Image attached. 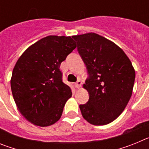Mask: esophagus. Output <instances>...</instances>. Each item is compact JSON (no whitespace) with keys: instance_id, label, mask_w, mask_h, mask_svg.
Returning a JSON list of instances; mask_svg holds the SVG:
<instances>
[{"instance_id":"obj_1","label":"esophagus","mask_w":149,"mask_h":149,"mask_svg":"<svg viewBox=\"0 0 149 149\" xmlns=\"http://www.w3.org/2000/svg\"><path fill=\"white\" fill-rule=\"evenodd\" d=\"M81 84H82V81H77V82L75 83V84H74V86H75L76 88L79 89V88H81Z\"/></svg>"}]
</instances>
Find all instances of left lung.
Segmentation results:
<instances>
[{
  "mask_svg": "<svg viewBox=\"0 0 149 149\" xmlns=\"http://www.w3.org/2000/svg\"><path fill=\"white\" fill-rule=\"evenodd\" d=\"M89 77L83 85L89 101L80 105L84 119L104 125L122 113L132 95L135 70L123 50L95 33L74 36Z\"/></svg>",
  "mask_w": 149,
  "mask_h": 149,
  "instance_id": "1",
  "label": "left lung"
}]
</instances>
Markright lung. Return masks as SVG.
Returning <instances> with one entry per match:
<instances>
[{"label":"right lung","instance_id":"right-lung-1","mask_svg":"<svg viewBox=\"0 0 149 149\" xmlns=\"http://www.w3.org/2000/svg\"><path fill=\"white\" fill-rule=\"evenodd\" d=\"M77 47L71 36H48L30 45L21 55L10 80L18 110L35 125L47 127L61 117L72 97L63 82L60 64Z\"/></svg>","mask_w":149,"mask_h":149}]
</instances>
